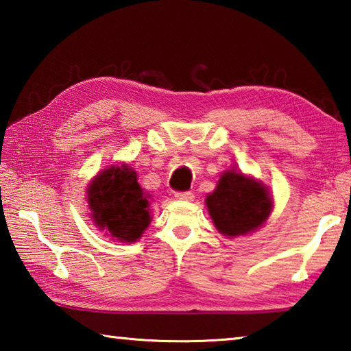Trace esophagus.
<instances>
[{
  "instance_id": "34e87169",
  "label": "esophagus",
  "mask_w": 351,
  "mask_h": 351,
  "mask_svg": "<svg viewBox=\"0 0 351 351\" xmlns=\"http://www.w3.org/2000/svg\"><path fill=\"white\" fill-rule=\"evenodd\" d=\"M176 199H184V201H190L193 199V193L192 192H176L175 193Z\"/></svg>"
}]
</instances>
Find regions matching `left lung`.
Segmentation results:
<instances>
[{"label":"left lung","mask_w":351,"mask_h":351,"mask_svg":"<svg viewBox=\"0 0 351 351\" xmlns=\"http://www.w3.org/2000/svg\"><path fill=\"white\" fill-rule=\"evenodd\" d=\"M206 203L219 232L237 237L252 232L266 221L272 199L263 184L232 170L219 178Z\"/></svg>","instance_id":"8db88e82"}]
</instances>
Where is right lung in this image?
Instances as JSON below:
<instances>
[{"label":"right lung","mask_w":351,"mask_h":351,"mask_svg":"<svg viewBox=\"0 0 351 351\" xmlns=\"http://www.w3.org/2000/svg\"><path fill=\"white\" fill-rule=\"evenodd\" d=\"M88 204L94 223L121 241H136L150 224L148 199L128 165L110 167L94 178Z\"/></svg>","instance_id":"obj_1"}]
</instances>
